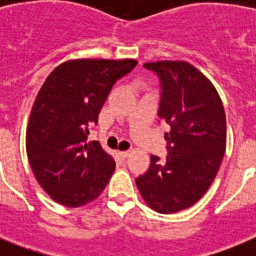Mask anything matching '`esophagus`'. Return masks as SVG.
<instances>
[{
  "instance_id": "1",
  "label": "esophagus",
  "mask_w": 256,
  "mask_h": 256,
  "mask_svg": "<svg viewBox=\"0 0 256 256\" xmlns=\"http://www.w3.org/2000/svg\"><path fill=\"white\" fill-rule=\"evenodd\" d=\"M120 156L124 158V160H126L128 156H130V152H120Z\"/></svg>"
}]
</instances>
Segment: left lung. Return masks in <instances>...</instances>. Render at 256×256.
Segmentation results:
<instances>
[{"label": "left lung", "instance_id": "1", "mask_svg": "<svg viewBox=\"0 0 256 256\" xmlns=\"http://www.w3.org/2000/svg\"><path fill=\"white\" fill-rule=\"evenodd\" d=\"M162 86L158 116L170 126L164 134L168 156H152L150 168L136 179L148 207L160 214L188 208L206 194L226 152V112L211 81L184 61L144 64Z\"/></svg>", "mask_w": 256, "mask_h": 256}]
</instances>
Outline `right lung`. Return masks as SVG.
<instances>
[{
	"mask_svg": "<svg viewBox=\"0 0 256 256\" xmlns=\"http://www.w3.org/2000/svg\"><path fill=\"white\" fill-rule=\"evenodd\" d=\"M138 62L126 60H69L41 86L26 128V152L34 176L54 202L81 207L100 195L116 162L98 140L88 142L90 124L116 80Z\"/></svg>",
	"mask_w": 256,
	"mask_h": 256,
	"instance_id": "obj_1",
	"label": "right lung"
}]
</instances>
